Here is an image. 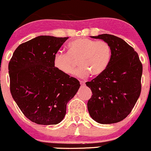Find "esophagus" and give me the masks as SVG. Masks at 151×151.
I'll list each match as a JSON object with an SVG mask.
<instances>
[{
  "instance_id": "1",
  "label": "esophagus",
  "mask_w": 151,
  "mask_h": 151,
  "mask_svg": "<svg viewBox=\"0 0 151 151\" xmlns=\"http://www.w3.org/2000/svg\"><path fill=\"white\" fill-rule=\"evenodd\" d=\"M80 83H81V86H83V85H85V81H81Z\"/></svg>"
}]
</instances>
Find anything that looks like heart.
Returning <instances> with one entry per match:
<instances>
[{
    "label": "heart",
    "mask_w": 151,
    "mask_h": 151,
    "mask_svg": "<svg viewBox=\"0 0 151 151\" xmlns=\"http://www.w3.org/2000/svg\"><path fill=\"white\" fill-rule=\"evenodd\" d=\"M112 58V48L106 41H96L80 38L68 44V53L57 52L54 54V68L66 75L75 73L77 61L80 68L76 72L79 77H87L89 74L98 76L109 66Z\"/></svg>",
    "instance_id": "1"
}]
</instances>
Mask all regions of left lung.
Wrapping results in <instances>:
<instances>
[{"mask_svg": "<svg viewBox=\"0 0 151 151\" xmlns=\"http://www.w3.org/2000/svg\"><path fill=\"white\" fill-rule=\"evenodd\" d=\"M91 38L109 43L112 58L103 73L86 83L92 92L87 108L95 122L115 124L131 113L140 95L142 65L137 53L121 38L110 34Z\"/></svg>", "mask_w": 151, "mask_h": 151, "instance_id": "8db88e82", "label": "left lung"}]
</instances>
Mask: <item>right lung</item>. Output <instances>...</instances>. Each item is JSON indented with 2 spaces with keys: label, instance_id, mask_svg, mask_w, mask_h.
<instances>
[{
  "label": "right lung",
  "instance_id": "right-lung-1",
  "mask_svg": "<svg viewBox=\"0 0 151 151\" xmlns=\"http://www.w3.org/2000/svg\"><path fill=\"white\" fill-rule=\"evenodd\" d=\"M68 38L41 35L22 43L9 63L10 91L24 116L41 125L59 124L80 83L54 66V56Z\"/></svg>",
  "mask_w": 151,
  "mask_h": 151
}]
</instances>
